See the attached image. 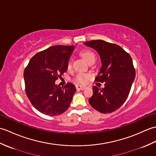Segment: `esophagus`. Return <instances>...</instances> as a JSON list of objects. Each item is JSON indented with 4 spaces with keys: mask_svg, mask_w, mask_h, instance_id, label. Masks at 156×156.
I'll list each match as a JSON object with an SVG mask.
<instances>
[{
    "mask_svg": "<svg viewBox=\"0 0 156 156\" xmlns=\"http://www.w3.org/2000/svg\"><path fill=\"white\" fill-rule=\"evenodd\" d=\"M87 88L86 87H84V86H80V85H76V88L77 89V90H84V89Z\"/></svg>",
    "mask_w": 156,
    "mask_h": 156,
    "instance_id": "1",
    "label": "esophagus"
}]
</instances>
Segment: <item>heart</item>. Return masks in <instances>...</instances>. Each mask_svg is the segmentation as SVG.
Segmentation results:
<instances>
[{
  "instance_id": "obj_1",
  "label": "heart",
  "mask_w": 156,
  "mask_h": 156,
  "mask_svg": "<svg viewBox=\"0 0 156 156\" xmlns=\"http://www.w3.org/2000/svg\"><path fill=\"white\" fill-rule=\"evenodd\" d=\"M80 55L82 56L84 60L88 63L90 61L94 60L95 59V55L92 51L90 50H85L82 51L80 52ZM68 69H69L72 68V62L69 60L68 63L67 65ZM89 76L88 74H82V73H79L76 76L75 78V81L79 84H84L86 81H87V79L88 78Z\"/></svg>"
}]
</instances>
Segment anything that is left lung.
<instances>
[{
	"instance_id": "obj_1",
	"label": "left lung",
	"mask_w": 156,
	"mask_h": 156,
	"mask_svg": "<svg viewBox=\"0 0 156 156\" xmlns=\"http://www.w3.org/2000/svg\"><path fill=\"white\" fill-rule=\"evenodd\" d=\"M84 45L93 48L101 58L102 66L95 81L105 82V88H92L89 103L101 113H111L127 99L135 77L132 58L120 46L103 40H92Z\"/></svg>"
}]
</instances>
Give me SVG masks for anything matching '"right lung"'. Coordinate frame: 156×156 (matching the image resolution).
Wrapping results in <instances>:
<instances>
[{
    "label": "right lung",
    "mask_w": 156,
    "mask_h": 156,
    "mask_svg": "<svg viewBox=\"0 0 156 156\" xmlns=\"http://www.w3.org/2000/svg\"><path fill=\"white\" fill-rule=\"evenodd\" d=\"M74 46L55 45L38 52L24 70L25 92L32 105L49 116L62 114L69 108L76 87L68 83L64 87L55 84L68 69Z\"/></svg>",
    "instance_id": "add662e5"
}]
</instances>
